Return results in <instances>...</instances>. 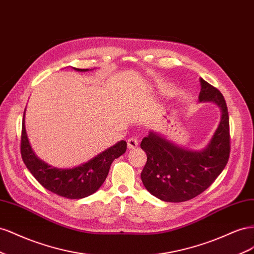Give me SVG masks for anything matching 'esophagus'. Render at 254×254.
Wrapping results in <instances>:
<instances>
[{
  "mask_svg": "<svg viewBox=\"0 0 254 254\" xmlns=\"http://www.w3.org/2000/svg\"><path fill=\"white\" fill-rule=\"evenodd\" d=\"M138 138H137V137H131V138H129L128 140H127V147H128V149H135L137 146H138Z\"/></svg>",
  "mask_w": 254,
  "mask_h": 254,
  "instance_id": "34e87169",
  "label": "esophagus"
}]
</instances>
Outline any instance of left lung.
Segmentation results:
<instances>
[{
  "label": "left lung",
  "mask_w": 254,
  "mask_h": 254,
  "mask_svg": "<svg viewBox=\"0 0 254 254\" xmlns=\"http://www.w3.org/2000/svg\"><path fill=\"white\" fill-rule=\"evenodd\" d=\"M200 101H211L221 108V121L208 146L187 151L150 132L140 147L147 153L141 181L148 191L166 202L188 201L211 186L228 164L231 151L229 113L222 93L200 78Z\"/></svg>",
  "instance_id": "left-lung-1"
}]
</instances>
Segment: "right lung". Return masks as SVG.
Listing matches in <instances>:
<instances>
[{"label": "right lung", "instance_id": "1", "mask_svg": "<svg viewBox=\"0 0 254 254\" xmlns=\"http://www.w3.org/2000/svg\"><path fill=\"white\" fill-rule=\"evenodd\" d=\"M73 69L77 71L88 70ZM24 114L20 143L21 156L33 177L46 190L61 197L67 199H82L96 192L104 183L114 159L118 158L127 151V141L121 140L90 159L89 162L77 166L75 168L59 169L51 167L34 154L25 132Z\"/></svg>", "mask_w": 254, "mask_h": 254}]
</instances>
